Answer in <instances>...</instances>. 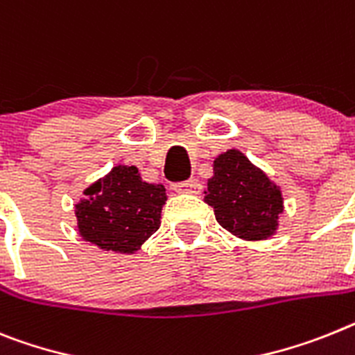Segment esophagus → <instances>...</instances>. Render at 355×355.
Returning <instances> with one entry per match:
<instances>
[{
	"mask_svg": "<svg viewBox=\"0 0 355 355\" xmlns=\"http://www.w3.org/2000/svg\"><path fill=\"white\" fill-rule=\"evenodd\" d=\"M201 183L198 180H189V181H183V183H178L174 184V190L180 193H199L201 192Z\"/></svg>",
	"mask_w": 355,
	"mask_h": 355,
	"instance_id": "1",
	"label": "esophagus"
}]
</instances>
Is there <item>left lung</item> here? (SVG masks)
<instances>
[{
  "instance_id": "obj_1",
  "label": "left lung",
  "mask_w": 355,
  "mask_h": 355,
  "mask_svg": "<svg viewBox=\"0 0 355 355\" xmlns=\"http://www.w3.org/2000/svg\"><path fill=\"white\" fill-rule=\"evenodd\" d=\"M205 193L217 223L246 241L272 235L284 211L280 189L239 150H228L215 159Z\"/></svg>"
}]
</instances>
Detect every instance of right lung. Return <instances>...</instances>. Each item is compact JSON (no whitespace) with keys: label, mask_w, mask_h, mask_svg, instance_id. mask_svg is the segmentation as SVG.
I'll return each instance as SVG.
<instances>
[{"label":"right lung","mask_w":355,"mask_h":355,"mask_svg":"<svg viewBox=\"0 0 355 355\" xmlns=\"http://www.w3.org/2000/svg\"><path fill=\"white\" fill-rule=\"evenodd\" d=\"M75 207L84 241L105 251L132 253L159 228L165 187L141 181L136 166L118 165L91 184Z\"/></svg>","instance_id":"add662e5"}]
</instances>
